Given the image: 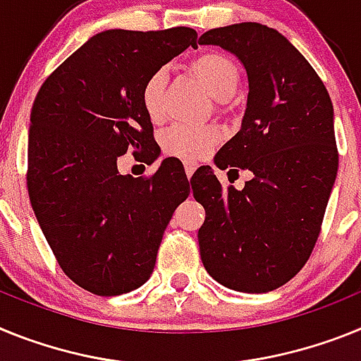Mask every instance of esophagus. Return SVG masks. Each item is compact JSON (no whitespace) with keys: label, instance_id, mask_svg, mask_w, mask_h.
Masks as SVG:
<instances>
[{"label":"esophagus","instance_id":"1","mask_svg":"<svg viewBox=\"0 0 361 361\" xmlns=\"http://www.w3.org/2000/svg\"><path fill=\"white\" fill-rule=\"evenodd\" d=\"M185 172H187V178H190L194 174V171L198 169V163L196 161H185Z\"/></svg>","mask_w":361,"mask_h":361}]
</instances>
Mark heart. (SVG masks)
I'll use <instances>...</instances> for the list:
<instances>
[{
    "mask_svg": "<svg viewBox=\"0 0 361 361\" xmlns=\"http://www.w3.org/2000/svg\"><path fill=\"white\" fill-rule=\"evenodd\" d=\"M189 68L198 78L218 102L219 109H224L227 98H231L240 81L238 65L227 54L207 50L190 59ZM167 76L163 71L152 72L142 85L140 102L142 109L152 123H159L165 114L163 94H165ZM218 128L212 125H172L161 134V147L165 152L183 159H198L218 142Z\"/></svg>",
    "mask_w": 361,
    "mask_h": 361,
    "instance_id": "b5f03b06",
    "label": "heart"
}]
</instances>
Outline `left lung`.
<instances>
[{"label": "left lung", "mask_w": 361, "mask_h": 361, "mask_svg": "<svg viewBox=\"0 0 361 361\" xmlns=\"http://www.w3.org/2000/svg\"><path fill=\"white\" fill-rule=\"evenodd\" d=\"M200 43L231 50L245 67V116L214 161L255 174L236 190L209 165L194 172L192 194L205 209L200 255L228 289L269 293L302 271L322 231L338 172L331 96L302 52L267 25L211 29Z\"/></svg>", "instance_id": "obj_1"}]
</instances>
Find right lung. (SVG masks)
Returning <instances> with one entry per match:
<instances>
[{"mask_svg": "<svg viewBox=\"0 0 361 361\" xmlns=\"http://www.w3.org/2000/svg\"><path fill=\"white\" fill-rule=\"evenodd\" d=\"M189 27L105 30L68 56L30 112L27 187L59 267L81 289L118 296L142 287L163 231L190 192L178 159L150 176L118 172L127 150L154 161L159 147L140 102L143 81L187 47Z\"/></svg>", "mask_w": 361, "mask_h": 361, "instance_id": "obj_1", "label": "right lung"}]
</instances>
